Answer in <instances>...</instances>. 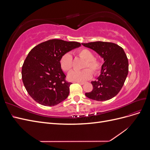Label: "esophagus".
Segmentation results:
<instances>
[{"instance_id":"1","label":"esophagus","mask_w":150,"mask_h":150,"mask_svg":"<svg viewBox=\"0 0 150 150\" xmlns=\"http://www.w3.org/2000/svg\"><path fill=\"white\" fill-rule=\"evenodd\" d=\"M74 83H79V84H84L85 83L84 82H79V81H76V82H74Z\"/></svg>"}]
</instances>
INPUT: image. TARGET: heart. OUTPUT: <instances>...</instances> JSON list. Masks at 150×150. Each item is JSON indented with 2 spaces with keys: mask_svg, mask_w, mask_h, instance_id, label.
Returning a JSON list of instances; mask_svg holds the SVG:
<instances>
[{
  "mask_svg": "<svg viewBox=\"0 0 150 150\" xmlns=\"http://www.w3.org/2000/svg\"><path fill=\"white\" fill-rule=\"evenodd\" d=\"M77 55L83 59L84 62L82 71H72L67 75L68 79L72 81L83 82L91 78L93 74L99 73L102 70L103 62L101 59L95 58L93 52L88 49H81L76 52ZM59 64L62 70L69 72L72 66V57L69 53H66L61 56ZM92 72H91V71Z\"/></svg>",
  "mask_w": 150,
  "mask_h": 150,
  "instance_id": "b5f03b06",
  "label": "heart"
}]
</instances>
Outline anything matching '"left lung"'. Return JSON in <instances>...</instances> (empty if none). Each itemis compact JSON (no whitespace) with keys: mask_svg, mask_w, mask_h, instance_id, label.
<instances>
[{"mask_svg":"<svg viewBox=\"0 0 150 150\" xmlns=\"http://www.w3.org/2000/svg\"><path fill=\"white\" fill-rule=\"evenodd\" d=\"M104 59L101 74L92 81V91L85 93L89 99L98 101L109 100L118 94L128 74V60L121 47L108 42L83 43Z\"/></svg>","mask_w":150,"mask_h":150,"instance_id":"left-lung-1","label":"left lung"}]
</instances>
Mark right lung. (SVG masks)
<instances>
[{"instance_id": "obj_1", "label": "right lung", "mask_w": 150, "mask_h": 150, "mask_svg": "<svg viewBox=\"0 0 150 150\" xmlns=\"http://www.w3.org/2000/svg\"><path fill=\"white\" fill-rule=\"evenodd\" d=\"M81 46L78 42L51 39L33 47L22 67L25 89L35 101L46 106L61 103L69 94L71 83L66 80L59 60L63 54Z\"/></svg>"}]
</instances>
